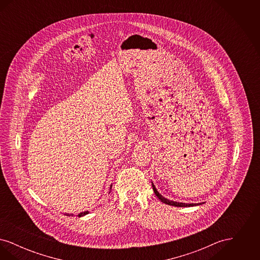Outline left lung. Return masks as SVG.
I'll list each match as a JSON object with an SVG mask.
<instances>
[{
  "label": "left lung",
  "instance_id": "1",
  "mask_svg": "<svg viewBox=\"0 0 260 260\" xmlns=\"http://www.w3.org/2000/svg\"><path fill=\"white\" fill-rule=\"evenodd\" d=\"M152 187H153V190H154V193L156 194V196L158 197V198L161 200V202H162L164 204H167V205H169V206H173V207H194V206H198V205H202V204H185V203H179V202H173V201H171V200H168V199L165 198V197H162L161 194L157 191V189L155 188V186L154 184L152 183Z\"/></svg>",
  "mask_w": 260,
  "mask_h": 260
}]
</instances>
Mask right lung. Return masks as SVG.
<instances>
[{
  "mask_svg": "<svg viewBox=\"0 0 260 260\" xmlns=\"http://www.w3.org/2000/svg\"><path fill=\"white\" fill-rule=\"evenodd\" d=\"M88 213V211H84V212H81V213H79L78 214V216L80 217V216H83V215H86V214H87Z\"/></svg>",
  "mask_w": 260,
  "mask_h": 260,
  "instance_id": "obj_1",
  "label": "right lung"
}]
</instances>
